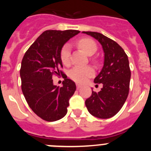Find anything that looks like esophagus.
I'll return each mask as SVG.
<instances>
[{"label": "esophagus", "mask_w": 151, "mask_h": 151, "mask_svg": "<svg viewBox=\"0 0 151 151\" xmlns=\"http://www.w3.org/2000/svg\"><path fill=\"white\" fill-rule=\"evenodd\" d=\"M76 88H78V89H79L80 88H82V85H79V84H77V85H76Z\"/></svg>", "instance_id": "esophagus-1"}]
</instances>
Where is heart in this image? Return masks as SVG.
Wrapping results in <instances>:
<instances>
[{"mask_svg":"<svg viewBox=\"0 0 151 151\" xmlns=\"http://www.w3.org/2000/svg\"><path fill=\"white\" fill-rule=\"evenodd\" d=\"M78 44L80 47L88 55L94 54L97 50L96 43L91 38H82L78 41ZM70 54L71 46L67 43L64 45L60 51V59L64 65L67 66L70 63ZM94 74V69L91 66H76L69 72V77L76 82L83 83L88 79V78L91 77Z\"/></svg>","mask_w":151,"mask_h":151,"instance_id":"obj_1","label":"heart"}]
</instances>
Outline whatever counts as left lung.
<instances>
[{
  "label": "left lung",
  "instance_id": "obj_1",
  "mask_svg": "<svg viewBox=\"0 0 151 151\" xmlns=\"http://www.w3.org/2000/svg\"><path fill=\"white\" fill-rule=\"evenodd\" d=\"M99 41L104 53L101 71L94 78V83L102 84L99 92L92 91L85 101L89 113L100 119L115 116L125 104L129 91L131 71L128 56L113 40L95 32H82Z\"/></svg>",
  "mask_w": 151,
  "mask_h": 151
}]
</instances>
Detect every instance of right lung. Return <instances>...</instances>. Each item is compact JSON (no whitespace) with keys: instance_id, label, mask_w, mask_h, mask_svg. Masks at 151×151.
<instances>
[{"instance_id":"right-lung-1","label":"right lung","mask_w":151,"mask_h":151,"mask_svg":"<svg viewBox=\"0 0 151 151\" xmlns=\"http://www.w3.org/2000/svg\"><path fill=\"white\" fill-rule=\"evenodd\" d=\"M80 32L47 30L38 37L22 58L20 69L22 91L29 107L47 122L66 116L69 101L76 86L65 77L62 87L54 85V75H62L60 51L63 45Z\"/></svg>"}]
</instances>
